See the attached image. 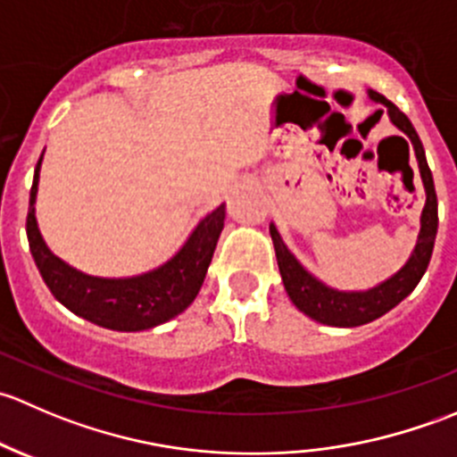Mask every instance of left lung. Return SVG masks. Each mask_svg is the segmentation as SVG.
Wrapping results in <instances>:
<instances>
[{
	"label": "left lung",
	"instance_id": "obj_1",
	"mask_svg": "<svg viewBox=\"0 0 457 457\" xmlns=\"http://www.w3.org/2000/svg\"><path fill=\"white\" fill-rule=\"evenodd\" d=\"M370 96L373 101H378V104L385 105L394 126L400 128V130L409 137L413 150H416L418 168H420L422 186H425L427 203L420 219V237H418L416 250H413L407 265H404L398 274L386 278L385 283L370 289V292H338V289H331L327 287V285H322L320 280H316L314 276L296 261V256L285 247V243L280 241L274 225H270V234L276 250V261H278L283 285L285 289H287L292 303L303 312V314L314 318V320L322 322V325L331 327L365 325V322L376 320V318H380L389 310H394L400 301H404V298L416 289V285L420 283L422 276H425L437 234V196L436 187H433V177L431 170H428L427 165L425 147H422L420 137H418L416 128L411 126L407 114H404L403 110L395 108L389 99H385V96L378 95V92L373 90H370Z\"/></svg>",
	"mask_w": 457,
	"mask_h": 457
}]
</instances>
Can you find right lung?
I'll return each instance as SVG.
<instances>
[{"mask_svg": "<svg viewBox=\"0 0 457 457\" xmlns=\"http://www.w3.org/2000/svg\"><path fill=\"white\" fill-rule=\"evenodd\" d=\"M41 156L37 161L30 187L26 234H29V245L37 270L53 296L72 314L114 331L152 329L187 310L199 294L207 267L214 256L216 243L223 229L225 207L219 205L212 214H207L196 225L186 245L179 250V254L170 258L159 270L135 276V278H96L66 265L62 258L54 256L46 247L41 238L35 219Z\"/></svg>", "mask_w": 457, "mask_h": 457, "instance_id": "add662e5", "label": "right lung"}]
</instances>
